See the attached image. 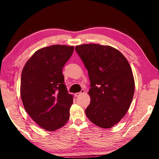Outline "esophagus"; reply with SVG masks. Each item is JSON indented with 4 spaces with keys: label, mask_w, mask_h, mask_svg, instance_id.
Returning a JSON list of instances; mask_svg holds the SVG:
<instances>
[{
    "label": "esophagus",
    "mask_w": 159,
    "mask_h": 159,
    "mask_svg": "<svg viewBox=\"0 0 159 159\" xmlns=\"http://www.w3.org/2000/svg\"><path fill=\"white\" fill-rule=\"evenodd\" d=\"M84 93H85V90H81V91H80V93H77L75 94V96H76V97H79L80 95H82L83 94H84Z\"/></svg>",
    "instance_id": "obj_1"
}]
</instances>
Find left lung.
<instances>
[{
	"label": "left lung",
	"mask_w": 159,
	"mask_h": 159,
	"mask_svg": "<svg viewBox=\"0 0 159 159\" xmlns=\"http://www.w3.org/2000/svg\"><path fill=\"white\" fill-rule=\"evenodd\" d=\"M75 50L90 80L86 116L99 127L111 128L125 115L133 100L134 81L130 64L122 53L108 45L83 44Z\"/></svg>",
	"instance_id": "1"
}]
</instances>
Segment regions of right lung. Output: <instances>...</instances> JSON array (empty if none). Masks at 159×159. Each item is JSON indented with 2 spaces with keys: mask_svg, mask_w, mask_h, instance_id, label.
Instances as JSON below:
<instances>
[{
  "mask_svg": "<svg viewBox=\"0 0 159 159\" xmlns=\"http://www.w3.org/2000/svg\"><path fill=\"white\" fill-rule=\"evenodd\" d=\"M74 47L54 45L37 50L26 61L21 76L25 109L40 127L54 131L69 118L73 95L67 90L62 68Z\"/></svg>",
  "mask_w": 159,
  "mask_h": 159,
  "instance_id": "obj_1",
  "label": "right lung"
}]
</instances>
